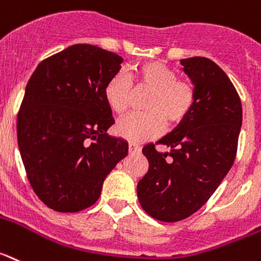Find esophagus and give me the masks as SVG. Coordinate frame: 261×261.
<instances>
[{"mask_svg":"<svg viewBox=\"0 0 261 261\" xmlns=\"http://www.w3.org/2000/svg\"><path fill=\"white\" fill-rule=\"evenodd\" d=\"M129 153L130 154H136V153H140L141 152V148H140V145H137V144H133V142H130L129 144Z\"/></svg>","mask_w":261,"mask_h":261,"instance_id":"esophagus-1","label":"esophagus"}]
</instances>
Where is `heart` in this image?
Returning a JSON list of instances; mask_svg holds the SVG:
<instances>
[{"label": "heart", "mask_w": 261, "mask_h": 261, "mask_svg": "<svg viewBox=\"0 0 261 261\" xmlns=\"http://www.w3.org/2000/svg\"><path fill=\"white\" fill-rule=\"evenodd\" d=\"M136 87L150 88L145 113H132L120 120L116 132L130 142H144L162 132L165 120L170 125L179 124L195 103V88L189 80L177 79L171 67L161 62L140 64L133 71ZM104 97L116 113H125L132 104L133 86L125 72L115 73L104 88Z\"/></svg>", "instance_id": "obj_1"}]
</instances>
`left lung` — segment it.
<instances>
[{
  "mask_svg": "<svg viewBox=\"0 0 261 261\" xmlns=\"http://www.w3.org/2000/svg\"><path fill=\"white\" fill-rule=\"evenodd\" d=\"M181 64L195 88L194 107L157 141L169 152L144 146L149 170L137 184L141 207L162 222L185 219L206 203L235 161L242 128V101L226 72L202 57Z\"/></svg>",
  "mask_w": 261,
  "mask_h": 261,
  "instance_id": "1",
  "label": "left lung"
}]
</instances>
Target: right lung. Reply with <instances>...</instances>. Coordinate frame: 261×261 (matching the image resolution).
I'll return each instance as SVG.
<instances>
[{
    "instance_id": "add662e5",
    "label": "right lung",
    "mask_w": 261,
    "mask_h": 261,
    "mask_svg": "<svg viewBox=\"0 0 261 261\" xmlns=\"http://www.w3.org/2000/svg\"><path fill=\"white\" fill-rule=\"evenodd\" d=\"M120 55L73 44L38 64L17 119V139L29 182L59 213L92 206L103 182L128 154V142L107 133L115 124L104 97L120 71Z\"/></svg>"
}]
</instances>
